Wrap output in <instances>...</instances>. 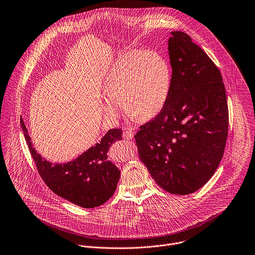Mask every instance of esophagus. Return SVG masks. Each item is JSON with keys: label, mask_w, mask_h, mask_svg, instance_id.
<instances>
[{"label": "esophagus", "mask_w": 255, "mask_h": 255, "mask_svg": "<svg viewBox=\"0 0 255 255\" xmlns=\"http://www.w3.org/2000/svg\"><path fill=\"white\" fill-rule=\"evenodd\" d=\"M134 131L132 130H126L123 132V138L124 139H128V140H131L133 137H134Z\"/></svg>", "instance_id": "esophagus-1"}]
</instances>
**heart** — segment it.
<instances>
[{
    "label": "heart",
    "instance_id": "heart-1",
    "mask_svg": "<svg viewBox=\"0 0 255 255\" xmlns=\"http://www.w3.org/2000/svg\"><path fill=\"white\" fill-rule=\"evenodd\" d=\"M172 71L168 61L155 51L128 50L108 66L102 81L104 115L110 120L126 112L140 121L157 116L171 90Z\"/></svg>",
    "mask_w": 255,
    "mask_h": 255
}]
</instances>
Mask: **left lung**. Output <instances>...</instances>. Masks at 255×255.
Masks as SVG:
<instances>
[{"mask_svg":"<svg viewBox=\"0 0 255 255\" xmlns=\"http://www.w3.org/2000/svg\"><path fill=\"white\" fill-rule=\"evenodd\" d=\"M172 84L156 118L135 135L141 161L156 183L174 195L195 193L224 156L229 109L222 74L184 31H172Z\"/></svg>","mask_w":255,"mask_h":255,"instance_id":"left-lung-1","label":"left lung"}]
</instances>
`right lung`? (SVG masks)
I'll list each match as a JSON object with an SVG mask.
<instances>
[{
    "instance_id": "obj_1",
    "label": "right lung",
    "mask_w": 255,
    "mask_h": 255,
    "mask_svg": "<svg viewBox=\"0 0 255 255\" xmlns=\"http://www.w3.org/2000/svg\"><path fill=\"white\" fill-rule=\"evenodd\" d=\"M20 125L37 171L54 194L84 209L99 207L113 196L121 172L107 153L122 139L121 129H110L99 143L71 161L52 163L37 153L23 120Z\"/></svg>"
}]
</instances>
